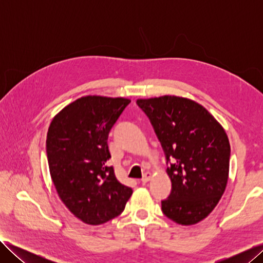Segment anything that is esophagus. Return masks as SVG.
Returning <instances> with one entry per match:
<instances>
[{"label":"esophagus","mask_w":263,"mask_h":263,"mask_svg":"<svg viewBox=\"0 0 263 263\" xmlns=\"http://www.w3.org/2000/svg\"><path fill=\"white\" fill-rule=\"evenodd\" d=\"M150 179H151V173L150 172H146L145 174H144V177H142V179H141V182L144 183H147L148 181H150Z\"/></svg>","instance_id":"34e87169"}]
</instances>
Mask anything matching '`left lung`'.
Returning <instances> with one entry per match:
<instances>
[{"label":"left lung","instance_id":"8db88e82","mask_svg":"<svg viewBox=\"0 0 263 263\" xmlns=\"http://www.w3.org/2000/svg\"><path fill=\"white\" fill-rule=\"evenodd\" d=\"M166 158L172 161L163 214L177 224L195 225L212 213L228 182L230 145L215 117L195 101L176 95L138 99Z\"/></svg>","mask_w":263,"mask_h":263}]
</instances>
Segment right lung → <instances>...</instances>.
Returning a JSON list of instances; mask_svg holds the SVG:
<instances>
[{"label": "right lung", "mask_w": 263, "mask_h": 263, "mask_svg": "<svg viewBox=\"0 0 263 263\" xmlns=\"http://www.w3.org/2000/svg\"><path fill=\"white\" fill-rule=\"evenodd\" d=\"M129 103L125 98L86 95L63 107L47 133V158L55 191L67 209L87 225L118 216L133 194L106 164L108 133Z\"/></svg>", "instance_id": "1"}]
</instances>
